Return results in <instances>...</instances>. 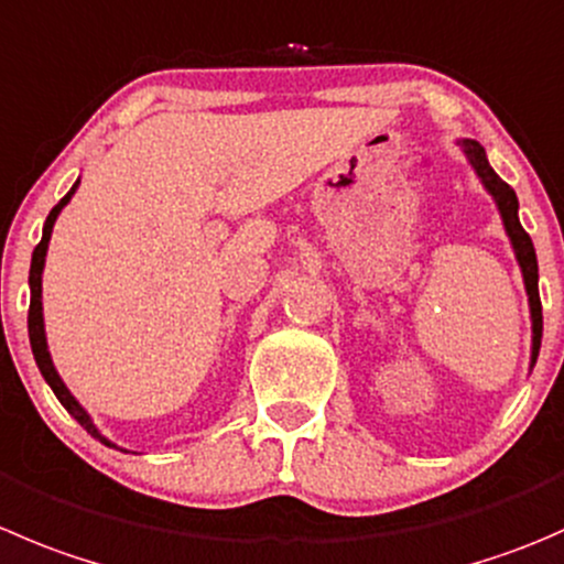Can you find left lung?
I'll return each instance as SVG.
<instances>
[{"mask_svg": "<svg viewBox=\"0 0 564 564\" xmlns=\"http://www.w3.org/2000/svg\"><path fill=\"white\" fill-rule=\"evenodd\" d=\"M466 145V154L471 160L474 171L477 176L482 178V184L488 187V193L494 195L496 204H499L501 217H505V228L512 239V248H516L518 261H521L523 270V281H527V292H529V305H532V358H538L540 349V336H543V303H540V292H538V256H534V245L532 237L523 231L521 220H518V198L516 189L510 187L507 182H501L496 176L494 167L488 165V156H485V149L477 143V140H463Z\"/></svg>", "mask_w": 564, "mask_h": 564, "instance_id": "obj_1", "label": "left lung"}]
</instances>
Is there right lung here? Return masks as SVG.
Returning a JSON list of instances; mask_svg holds the SVG:
<instances>
[{"mask_svg": "<svg viewBox=\"0 0 564 564\" xmlns=\"http://www.w3.org/2000/svg\"><path fill=\"white\" fill-rule=\"evenodd\" d=\"M76 187H79V182H76L74 187H70V193L65 195V198L59 200V204L54 206L52 212H48L46 223H43V239H41V242H37L35 253H32V267H30V292H32V297H30V316H26V327H30V344H32V355H35L37 369H41V375L46 377V382H48V386H52L54 397L59 399V404H63V408L68 410V413L74 415L76 421H79L82 427H85L87 433L93 435V438H98V441H101V444L112 446L107 438H101V433H98V430L93 427L90 415H87L85 410H82V404L76 402L74 397H70V391H68V388H65V382L59 380L57 369H54L52 358H48L46 333H43V311H41V272H43V259H46V248H48V237H52L54 220H57L59 209H63V206L70 200V195L76 193Z\"/></svg>", "mask_w": 564, "mask_h": 564, "instance_id": "obj_1", "label": "right lung"}]
</instances>
